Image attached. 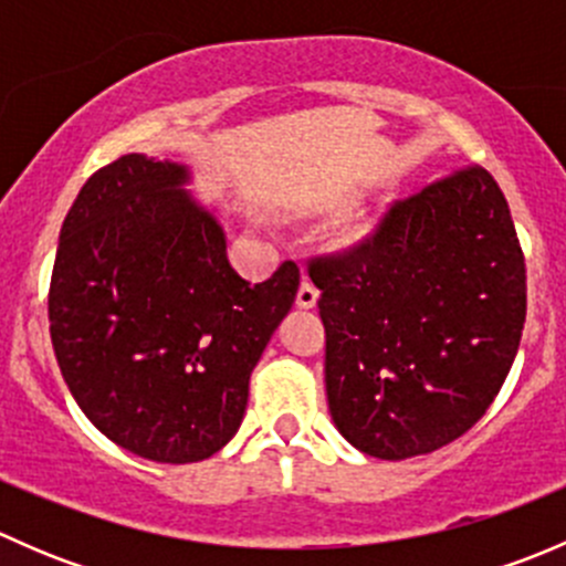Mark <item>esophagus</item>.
Listing matches in <instances>:
<instances>
[{
	"mask_svg": "<svg viewBox=\"0 0 566 566\" xmlns=\"http://www.w3.org/2000/svg\"><path fill=\"white\" fill-rule=\"evenodd\" d=\"M317 298H319V293H317L315 284H312V282H301L298 295H295V304H298L301 310H315Z\"/></svg>",
	"mask_w": 566,
	"mask_h": 566,
	"instance_id": "esophagus-1",
	"label": "esophagus"
}]
</instances>
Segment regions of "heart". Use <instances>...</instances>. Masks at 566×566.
Masks as SVG:
<instances>
[{
  "instance_id": "1",
  "label": "heart",
  "mask_w": 566,
  "mask_h": 566,
  "mask_svg": "<svg viewBox=\"0 0 566 566\" xmlns=\"http://www.w3.org/2000/svg\"><path fill=\"white\" fill-rule=\"evenodd\" d=\"M367 238V227L364 224H345L339 232L334 235V249L336 251H347Z\"/></svg>"
}]
</instances>
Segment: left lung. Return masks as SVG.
<instances>
[{"mask_svg":"<svg viewBox=\"0 0 566 566\" xmlns=\"http://www.w3.org/2000/svg\"><path fill=\"white\" fill-rule=\"evenodd\" d=\"M310 276L328 410L347 443L405 460L482 419L526 323V262L493 175L468 167L432 182Z\"/></svg>","mask_w":566,"mask_h":566,"instance_id":"8db88e82","label":"left lung"}]
</instances>
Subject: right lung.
<instances>
[{"instance_id":"obj_1","label":"right lung","mask_w":566,"mask_h":566,"mask_svg":"<svg viewBox=\"0 0 566 566\" xmlns=\"http://www.w3.org/2000/svg\"><path fill=\"white\" fill-rule=\"evenodd\" d=\"M186 164L130 153L67 210L51 273V345L67 389L117 447L199 462L232 441L260 361L298 293L282 262L249 284Z\"/></svg>"}]
</instances>
